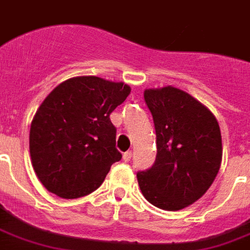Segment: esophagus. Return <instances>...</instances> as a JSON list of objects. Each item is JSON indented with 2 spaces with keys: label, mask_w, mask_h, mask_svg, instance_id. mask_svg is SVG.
<instances>
[{
  "label": "esophagus",
  "mask_w": 250,
  "mask_h": 250,
  "mask_svg": "<svg viewBox=\"0 0 250 250\" xmlns=\"http://www.w3.org/2000/svg\"><path fill=\"white\" fill-rule=\"evenodd\" d=\"M131 159H132V152H131V150H127L125 155H123V160H125V163H128Z\"/></svg>",
  "instance_id": "1"
}]
</instances>
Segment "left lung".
<instances>
[{
    "label": "left lung",
    "instance_id": "8db88e82",
    "mask_svg": "<svg viewBox=\"0 0 250 250\" xmlns=\"http://www.w3.org/2000/svg\"><path fill=\"white\" fill-rule=\"evenodd\" d=\"M156 129L153 167L139 171L143 195L156 207L178 211L193 205L218 176L223 156L216 118L193 95L174 86L146 89Z\"/></svg>",
    "mask_w": 250,
    "mask_h": 250
}]
</instances>
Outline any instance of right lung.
<instances>
[{"instance_id":"obj_1","label":"right lung","mask_w":250,"mask_h":250,"mask_svg":"<svg viewBox=\"0 0 250 250\" xmlns=\"http://www.w3.org/2000/svg\"><path fill=\"white\" fill-rule=\"evenodd\" d=\"M129 91L125 83L79 76L45 97L31 122L30 155L48 191L76 199L102 185L112 164L122 159L110 114Z\"/></svg>"}]
</instances>
